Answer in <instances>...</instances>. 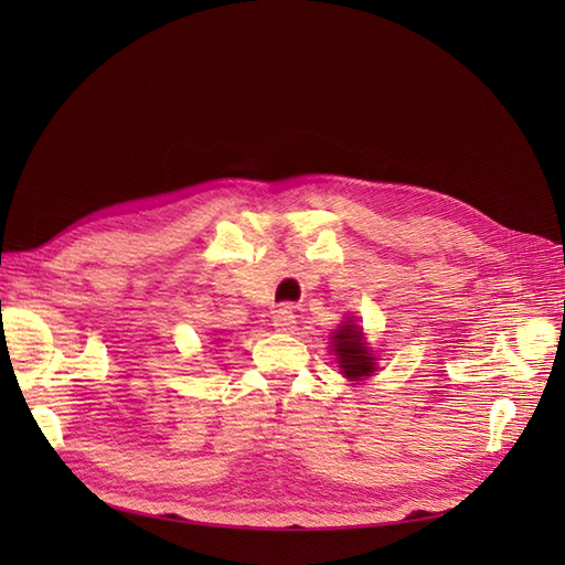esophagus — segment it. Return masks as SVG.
Wrapping results in <instances>:
<instances>
[{"label": "esophagus", "instance_id": "esophagus-1", "mask_svg": "<svg viewBox=\"0 0 565 565\" xmlns=\"http://www.w3.org/2000/svg\"><path fill=\"white\" fill-rule=\"evenodd\" d=\"M273 328L278 332H292L297 328V318L289 309H278L273 313Z\"/></svg>", "mask_w": 565, "mask_h": 565}]
</instances>
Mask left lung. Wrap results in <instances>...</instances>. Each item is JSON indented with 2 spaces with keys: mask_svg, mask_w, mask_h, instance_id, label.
<instances>
[{
  "mask_svg": "<svg viewBox=\"0 0 565 565\" xmlns=\"http://www.w3.org/2000/svg\"><path fill=\"white\" fill-rule=\"evenodd\" d=\"M332 349L339 358L341 372L347 374L349 380H363L370 377L374 370V358L367 353V347L363 341V330H358L355 324H341V328L332 337Z\"/></svg>",
  "mask_w": 565,
  "mask_h": 565,
  "instance_id": "1",
  "label": "left lung"
}]
</instances>
